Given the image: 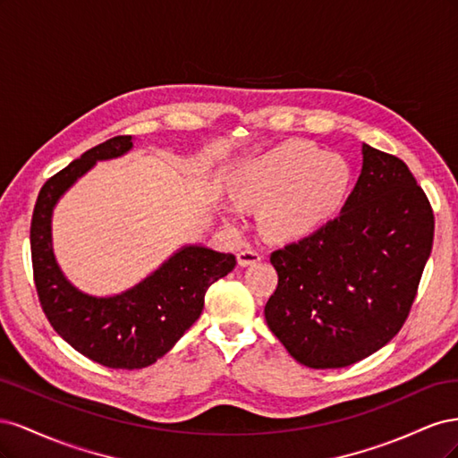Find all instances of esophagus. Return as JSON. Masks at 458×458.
Here are the masks:
<instances>
[{
  "mask_svg": "<svg viewBox=\"0 0 458 458\" xmlns=\"http://www.w3.org/2000/svg\"><path fill=\"white\" fill-rule=\"evenodd\" d=\"M261 258H263V256H261V252L254 250V248H250V246L242 248V250L237 254L239 266H242V267H246V266H254V263L261 261Z\"/></svg>",
  "mask_w": 458,
  "mask_h": 458,
  "instance_id": "34e87169",
  "label": "esophagus"
}]
</instances>
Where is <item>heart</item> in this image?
Instances as JSON below:
<instances>
[{
	"mask_svg": "<svg viewBox=\"0 0 458 458\" xmlns=\"http://www.w3.org/2000/svg\"><path fill=\"white\" fill-rule=\"evenodd\" d=\"M353 187V170L340 155L303 140H288L242 162L233 189L242 202L261 206V227L271 239L298 241L335 219ZM224 210L241 216L227 202Z\"/></svg>",
	"mask_w": 458,
	"mask_h": 458,
	"instance_id": "b5f03b06",
	"label": "heart"
}]
</instances>
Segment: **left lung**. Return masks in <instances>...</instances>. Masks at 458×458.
I'll return each instance as SVG.
<instances>
[{
    "instance_id": "obj_1",
    "label": "left lung",
    "mask_w": 458,
    "mask_h": 458,
    "mask_svg": "<svg viewBox=\"0 0 458 458\" xmlns=\"http://www.w3.org/2000/svg\"><path fill=\"white\" fill-rule=\"evenodd\" d=\"M363 168L336 219L271 254L273 335L298 363L340 369L403 327L432 252L434 212L403 160L363 143Z\"/></svg>"
}]
</instances>
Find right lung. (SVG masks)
<instances>
[{
	"instance_id": "obj_1",
	"label": "right lung",
	"mask_w": 458,
	"mask_h": 458,
	"mask_svg": "<svg viewBox=\"0 0 458 458\" xmlns=\"http://www.w3.org/2000/svg\"><path fill=\"white\" fill-rule=\"evenodd\" d=\"M133 148L118 135L86 150L41 187L30 225L34 283L41 310L76 352L108 369H145L168 353L204 308V294L237 266L233 254L185 244L143 281L113 296H93L66 279L53 252L51 219L64 192L97 162Z\"/></svg>"
}]
</instances>
